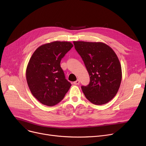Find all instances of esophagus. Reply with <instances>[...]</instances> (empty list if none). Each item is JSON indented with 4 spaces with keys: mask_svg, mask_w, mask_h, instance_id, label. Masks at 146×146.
I'll return each instance as SVG.
<instances>
[{
    "mask_svg": "<svg viewBox=\"0 0 146 146\" xmlns=\"http://www.w3.org/2000/svg\"><path fill=\"white\" fill-rule=\"evenodd\" d=\"M79 83H80V81L79 79H78L77 80H76L75 82H73V84H74V85H79Z\"/></svg>",
    "mask_w": 146,
    "mask_h": 146,
    "instance_id": "obj_1",
    "label": "esophagus"
}]
</instances>
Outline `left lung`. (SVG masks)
<instances>
[{
  "label": "left lung",
  "instance_id": "obj_1",
  "mask_svg": "<svg viewBox=\"0 0 146 146\" xmlns=\"http://www.w3.org/2000/svg\"><path fill=\"white\" fill-rule=\"evenodd\" d=\"M73 44L90 76L89 85L81 86L84 95L94 104L108 103L118 92L122 79L121 66L116 54L102 42Z\"/></svg>",
  "mask_w": 146,
  "mask_h": 146
}]
</instances>
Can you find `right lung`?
<instances>
[{
	"label": "right lung",
	"mask_w": 146,
	"mask_h": 146,
	"mask_svg": "<svg viewBox=\"0 0 146 146\" xmlns=\"http://www.w3.org/2000/svg\"><path fill=\"white\" fill-rule=\"evenodd\" d=\"M73 47L70 42L54 41L38 47L28 63L26 77L33 95L41 104H58L72 86L66 79L60 61Z\"/></svg>",
	"instance_id": "1"
}]
</instances>
